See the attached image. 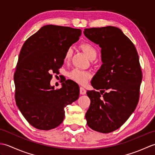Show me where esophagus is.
Masks as SVG:
<instances>
[{"label":"esophagus","instance_id":"obj_1","mask_svg":"<svg viewBox=\"0 0 155 155\" xmlns=\"http://www.w3.org/2000/svg\"><path fill=\"white\" fill-rule=\"evenodd\" d=\"M87 93V91L83 87H80V93L81 94H85Z\"/></svg>","mask_w":155,"mask_h":155}]
</instances>
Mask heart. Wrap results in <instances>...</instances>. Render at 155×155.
I'll return each instance as SVG.
<instances>
[{"label":"heart","instance_id":"obj_1","mask_svg":"<svg viewBox=\"0 0 155 155\" xmlns=\"http://www.w3.org/2000/svg\"><path fill=\"white\" fill-rule=\"evenodd\" d=\"M80 47L91 60H94L97 58V51L93 45L88 43V42H83L81 44ZM72 52H73V51L71 47H68L66 50L64 55V62H68L71 60ZM68 77L76 83L84 85L87 84L88 80L91 77V75L87 71H82L78 68H74L73 70L69 72Z\"/></svg>","mask_w":155,"mask_h":155}]
</instances>
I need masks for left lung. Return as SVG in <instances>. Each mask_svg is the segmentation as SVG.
Masks as SVG:
<instances>
[{
	"label": "left lung",
	"instance_id": "left-lung-1",
	"mask_svg": "<svg viewBox=\"0 0 155 155\" xmlns=\"http://www.w3.org/2000/svg\"><path fill=\"white\" fill-rule=\"evenodd\" d=\"M84 34L99 45L103 62L91 81L94 88L101 91L87 92L91 99L87 123L95 131L109 133L127 120L139 103L143 78L139 54L118 28H85Z\"/></svg>",
	"mask_w": 155,
	"mask_h": 155
}]
</instances>
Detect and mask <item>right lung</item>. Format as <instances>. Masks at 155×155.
I'll return each instance as SVG.
<instances>
[{"mask_svg":"<svg viewBox=\"0 0 155 155\" xmlns=\"http://www.w3.org/2000/svg\"><path fill=\"white\" fill-rule=\"evenodd\" d=\"M82 31L57 25H46L25 42L14 74L16 104L28 123L40 130L59 126L64 108L77 101L79 87L67 80L61 88L50 84L52 73L64 63L66 50L78 41Z\"/></svg>","mask_w":155,"mask_h":155,"instance_id":"add662e5","label":"right lung"}]
</instances>
